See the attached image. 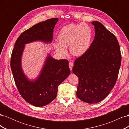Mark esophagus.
I'll list each match as a JSON object with an SVG mask.
<instances>
[{
    "mask_svg": "<svg viewBox=\"0 0 129 129\" xmlns=\"http://www.w3.org/2000/svg\"><path fill=\"white\" fill-rule=\"evenodd\" d=\"M73 63L72 62H69V68L70 69H71V71H72V68H73Z\"/></svg>",
    "mask_w": 129,
    "mask_h": 129,
    "instance_id": "esophagus-1",
    "label": "esophagus"
}]
</instances>
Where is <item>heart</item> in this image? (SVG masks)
<instances>
[{
  "label": "heart",
  "instance_id": "b5f03b06",
  "mask_svg": "<svg viewBox=\"0 0 129 129\" xmlns=\"http://www.w3.org/2000/svg\"><path fill=\"white\" fill-rule=\"evenodd\" d=\"M92 32L88 25L70 24L62 27L57 36L58 42L54 44L56 52L61 55L67 53L66 47L74 56H81L87 52L91 44Z\"/></svg>",
  "mask_w": 129,
  "mask_h": 129
}]
</instances>
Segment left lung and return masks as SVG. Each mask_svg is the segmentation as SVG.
<instances>
[{
    "label": "left lung",
    "instance_id": "8db88e82",
    "mask_svg": "<svg viewBox=\"0 0 129 129\" xmlns=\"http://www.w3.org/2000/svg\"><path fill=\"white\" fill-rule=\"evenodd\" d=\"M94 26V39L87 52L77 58L73 72L79 78L76 96L88 103L104 100L117 80L121 64L120 47L114 34L99 21Z\"/></svg>",
    "mask_w": 129,
    "mask_h": 129
}]
</instances>
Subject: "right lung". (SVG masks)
I'll use <instances>...</instances> for the list:
<instances>
[{
	"mask_svg": "<svg viewBox=\"0 0 129 129\" xmlns=\"http://www.w3.org/2000/svg\"><path fill=\"white\" fill-rule=\"evenodd\" d=\"M57 21V18L49 19L25 30L17 39L12 52L11 68L18 91L26 102L36 107L45 106L56 98L58 86L71 73L69 62L66 59L57 60L48 56L39 77L30 81L21 69L22 53L27 43L39 40L51 42Z\"/></svg>",
	"mask_w": 129,
	"mask_h": 129,
	"instance_id": "add662e5",
	"label": "right lung"
}]
</instances>
